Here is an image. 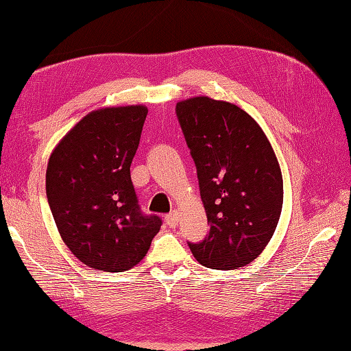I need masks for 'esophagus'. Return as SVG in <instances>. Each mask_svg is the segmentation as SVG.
Masks as SVG:
<instances>
[{
    "label": "esophagus",
    "mask_w": 351,
    "mask_h": 351,
    "mask_svg": "<svg viewBox=\"0 0 351 351\" xmlns=\"http://www.w3.org/2000/svg\"><path fill=\"white\" fill-rule=\"evenodd\" d=\"M165 220H167V224L169 228H176L178 224V214L176 213V210H173V213L165 217Z\"/></svg>",
    "instance_id": "obj_1"
}]
</instances>
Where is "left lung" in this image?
I'll return each mask as SVG.
<instances>
[{"instance_id": "obj_1", "label": "left lung", "mask_w": 351, "mask_h": 351, "mask_svg": "<svg viewBox=\"0 0 351 351\" xmlns=\"http://www.w3.org/2000/svg\"><path fill=\"white\" fill-rule=\"evenodd\" d=\"M210 224L195 260L217 270L247 266L272 238L282 209V176L266 134L246 111L206 96L177 104Z\"/></svg>"}]
</instances>
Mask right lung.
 <instances>
[{
    "label": "right lung",
    "mask_w": 351,
    "mask_h": 351,
    "mask_svg": "<svg viewBox=\"0 0 351 351\" xmlns=\"http://www.w3.org/2000/svg\"><path fill=\"white\" fill-rule=\"evenodd\" d=\"M147 114L143 105L91 111L49 158L53 218L73 255L91 269L125 272L160 230L162 218L138 206L130 174Z\"/></svg>",
    "instance_id": "1"
}]
</instances>
